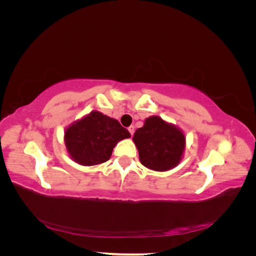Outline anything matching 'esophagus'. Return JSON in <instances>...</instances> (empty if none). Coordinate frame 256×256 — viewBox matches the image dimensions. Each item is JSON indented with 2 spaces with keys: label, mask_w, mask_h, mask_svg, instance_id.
<instances>
[{
  "label": "esophagus",
  "mask_w": 256,
  "mask_h": 256,
  "mask_svg": "<svg viewBox=\"0 0 256 256\" xmlns=\"http://www.w3.org/2000/svg\"><path fill=\"white\" fill-rule=\"evenodd\" d=\"M128 130H129L130 134H131V136H134V126H130V127L128 128Z\"/></svg>",
  "instance_id": "esophagus-1"
}]
</instances>
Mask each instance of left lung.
I'll use <instances>...</instances> for the list:
<instances>
[{
  "instance_id": "8db88e82",
  "label": "left lung",
  "mask_w": 256,
  "mask_h": 256,
  "mask_svg": "<svg viewBox=\"0 0 256 256\" xmlns=\"http://www.w3.org/2000/svg\"><path fill=\"white\" fill-rule=\"evenodd\" d=\"M132 140L141 164L158 172L168 171L180 164L186 147L182 131L159 116L147 118Z\"/></svg>"
}]
</instances>
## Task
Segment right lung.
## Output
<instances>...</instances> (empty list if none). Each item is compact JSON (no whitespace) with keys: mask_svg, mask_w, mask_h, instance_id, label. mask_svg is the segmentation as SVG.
Here are the masks:
<instances>
[{"mask_svg":"<svg viewBox=\"0 0 256 256\" xmlns=\"http://www.w3.org/2000/svg\"><path fill=\"white\" fill-rule=\"evenodd\" d=\"M118 120L92 111L65 130L66 150L74 161L85 166H97L110 159L115 145L130 138Z\"/></svg>","mask_w":256,"mask_h":256,"instance_id":"obj_1","label":"right lung"}]
</instances>
